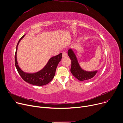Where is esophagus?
Returning a JSON list of instances; mask_svg holds the SVG:
<instances>
[{
  "label": "esophagus",
  "mask_w": 123,
  "mask_h": 123,
  "mask_svg": "<svg viewBox=\"0 0 123 123\" xmlns=\"http://www.w3.org/2000/svg\"><path fill=\"white\" fill-rule=\"evenodd\" d=\"M67 56V53H66V52L63 51L62 52V57H66Z\"/></svg>",
  "instance_id": "1"
}]
</instances>
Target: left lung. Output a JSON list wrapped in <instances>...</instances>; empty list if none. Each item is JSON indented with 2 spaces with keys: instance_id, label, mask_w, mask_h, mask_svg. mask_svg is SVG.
<instances>
[{
  "instance_id": "1",
  "label": "left lung",
  "mask_w": 123,
  "mask_h": 123,
  "mask_svg": "<svg viewBox=\"0 0 123 123\" xmlns=\"http://www.w3.org/2000/svg\"><path fill=\"white\" fill-rule=\"evenodd\" d=\"M68 55L71 60V72L77 79L81 81L89 80L92 79L98 72V70L87 71L83 70L80 66L77 57L72 49L68 51Z\"/></svg>"
}]
</instances>
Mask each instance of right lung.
<instances>
[{
	"label": "right lung",
	"instance_id": "add662e5",
	"mask_svg": "<svg viewBox=\"0 0 123 123\" xmlns=\"http://www.w3.org/2000/svg\"><path fill=\"white\" fill-rule=\"evenodd\" d=\"M25 36V35L21 37L19 40L16 49L15 54V64L19 74L21 78L25 81L30 84L35 86H43L50 82L54 78L55 74L56 69L61 61L62 57V53H60L55 56L51 57L45 67L39 71L33 73H26L19 67L17 61V50L18 45L20 40Z\"/></svg>",
	"mask_w": 123,
	"mask_h": 123
}]
</instances>
